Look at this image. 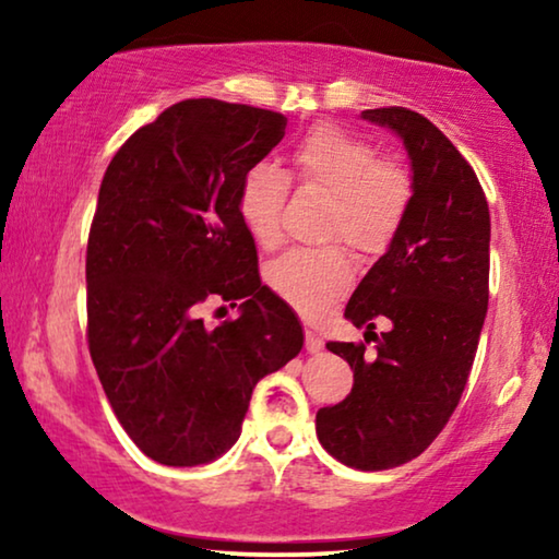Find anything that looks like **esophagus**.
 Wrapping results in <instances>:
<instances>
[{
  "instance_id": "34e87169",
  "label": "esophagus",
  "mask_w": 559,
  "mask_h": 559,
  "mask_svg": "<svg viewBox=\"0 0 559 559\" xmlns=\"http://www.w3.org/2000/svg\"><path fill=\"white\" fill-rule=\"evenodd\" d=\"M305 348H308L310 354H320V350H323V341H320V335L312 331V328H305Z\"/></svg>"
}]
</instances>
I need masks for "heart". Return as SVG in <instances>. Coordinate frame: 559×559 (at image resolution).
Segmentation results:
<instances>
[{
  "mask_svg": "<svg viewBox=\"0 0 559 559\" xmlns=\"http://www.w3.org/2000/svg\"><path fill=\"white\" fill-rule=\"evenodd\" d=\"M289 173L305 186L331 195L325 218L328 239H343L364 254L384 251L407 216L412 180L392 159H377L364 136L333 124L310 129L287 157ZM285 178L270 163H257L241 178L236 209L259 247L280 241ZM266 282L305 318H320L348 293L354 262L341 247L293 249L266 266Z\"/></svg>",
  "mask_w": 559,
  "mask_h": 559,
  "instance_id": "1",
  "label": "heart"
}]
</instances>
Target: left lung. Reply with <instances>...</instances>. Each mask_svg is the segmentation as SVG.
<instances>
[{"instance_id":"1","label":"left lung","mask_w":559,"mask_h":559,"mask_svg":"<svg viewBox=\"0 0 559 559\" xmlns=\"http://www.w3.org/2000/svg\"><path fill=\"white\" fill-rule=\"evenodd\" d=\"M361 119L400 136L412 198L384 257L366 272L346 318L364 343H325L354 369V389L316 415L318 440L343 465L394 468L417 457L448 425L468 381L488 310L491 216L484 188L453 142L423 114L389 106ZM393 328L372 333V320Z\"/></svg>"}]
</instances>
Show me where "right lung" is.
<instances>
[{
  "mask_svg": "<svg viewBox=\"0 0 559 559\" xmlns=\"http://www.w3.org/2000/svg\"><path fill=\"white\" fill-rule=\"evenodd\" d=\"M285 127L277 111L188 98L136 129L104 173L86 251L88 350L121 427L163 465L224 455L257 381L302 348L236 209L241 178ZM205 299L239 301L240 318L205 329Z\"/></svg>",
  "mask_w": 559,
  "mask_h": 559,
  "instance_id": "right-lung-1",
  "label": "right lung"
}]
</instances>
